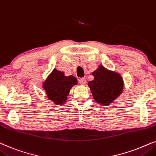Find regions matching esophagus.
<instances>
[{"label":"esophagus","instance_id":"34e87169","mask_svg":"<svg viewBox=\"0 0 156 156\" xmlns=\"http://www.w3.org/2000/svg\"><path fill=\"white\" fill-rule=\"evenodd\" d=\"M78 81H79L80 83L82 84V85H85V84L86 83V78H80Z\"/></svg>","mask_w":156,"mask_h":156}]
</instances>
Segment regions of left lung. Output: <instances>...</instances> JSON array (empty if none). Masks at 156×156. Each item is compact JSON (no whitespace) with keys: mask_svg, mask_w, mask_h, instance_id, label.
<instances>
[{"mask_svg":"<svg viewBox=\"0 0 156 156\" xmlns=\"http://www.w3.org/2000/svg\"><path fill=\"white\" fill-rule=\"evenodd\" d=\"M92 75L94 79L88 82V86L93 98L98 103L103 105H110L121 94L123 80L120 74L100 66Z\"/></svg>","mask_w":156,"mask_h":156,"instance_id":"1","label":"left lung"}]
</instances>
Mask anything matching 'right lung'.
I'll return each mask as SVG.
<instances>
[{
    "label": "right lung",
    "mask_w": 156,
    "mask_h": 156,
    "mask_svg": "<svg viewBox=\"0 0 156 156\" xmlns=\"http://www.w3.org/2000/svg\"><path fill=\"white\" fill-rule=\"evenodd\" d=\"M77 83V79L73 76H66L63 72L54 69L43 86L49 100L56 105H62L67 100L70 89Z\"/></svg>",
    "instance_id": "1"
}]
</instances>
